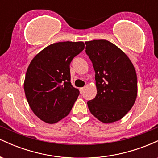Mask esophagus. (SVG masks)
I'll use <instances>...</instances> for the list:
<instances>
[{"label":"esophagus","instance_id":"obj_1","mask_svg":"<svg viewBox=\"0 0 158 158\" xmlns=\"http://www.w3.org/2000/svg\"><path fill=\"white\" fill-rule=\"evenodd\" d=\"M84 90H85L84 87H83V88H79V90H80V93H81V94L84 93Z\"/></svg>","mask_w":158,"mask_h":158}]
</instances>
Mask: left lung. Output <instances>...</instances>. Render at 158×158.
I'll list each match as a JSON object with an SVG mask.
<instances>
[{"instance_id": "left-lung-1", "label": "left lung", "mask_w": 158, "mask_h": 158, "mask_svg": "<svg viewBox=\"0 0 158 158\" xmlns=\"http://www.w3.org/2000/svg\"><path fill=\"white\" fill-rule=\"evenodd\" d=\"M93 63L97 93L88 106L102 123L118 121L131 110L137 95V73L127 55L105 39L85 42Z\"/></svg>"}]
</instances>
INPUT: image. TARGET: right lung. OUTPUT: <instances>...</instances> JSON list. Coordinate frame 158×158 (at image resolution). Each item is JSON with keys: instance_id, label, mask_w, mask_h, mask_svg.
<instances>
[{"instance_id": "1", "label": "right lung", "mask_w": 158, "mask_h": 158, "mask_svg": "<svg viewBox=\"0 0 158 158\" xmlns=\"http://www.w3.org/2000/svg\"><path fill=\"white\" fill-rule=\"evenodd\" d=\"M84 49L82 41L54 43L29 64L23 88L29 106L41 120L53 124L70 112L79 91L70 83V64Z\"/></svg>"}]
</instances>
